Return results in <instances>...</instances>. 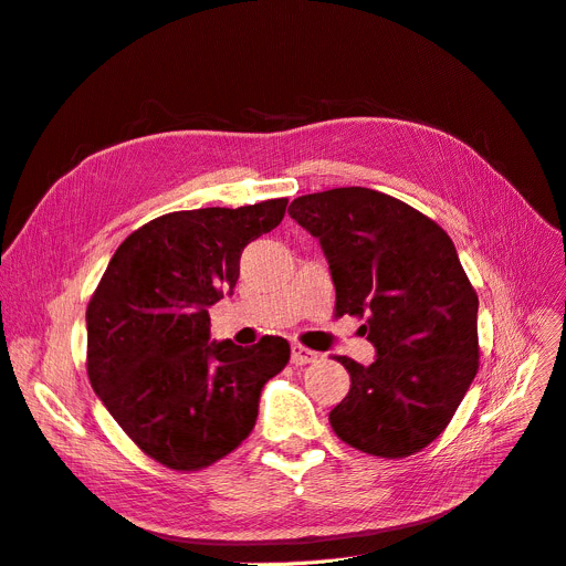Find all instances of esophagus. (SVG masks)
Segmentation results:
<instances>
[{"label":"esophagus","mask_w":566,"mask_h":566,"mask_svg":"<svg viewBox=\"0 0 566 566\" xmlns=\"http://www.w3.org/2000/svg\"><path fill=\"white\" fill-rule=\"evenodd\" d=\"M318 358L316 352L306 349L302 345H293V352H290V361H293L295 366H306V364H314Z\"/></svg>","instance_id":"1"}]
</instances>
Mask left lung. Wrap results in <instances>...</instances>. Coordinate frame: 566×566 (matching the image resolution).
Here are the masks:
<instances>
[{"instance_id": "left-lung-1", "label": "left lung", "mask_w": 566, "mask_h": 566, "mask_svg": "<svg viewBox=\"0 0 566 566\" xmlns=\"http://www.w3.org/2000/svg\"><path fill=\"white\" fill-rule=\"evenodd\" d=\"M302 229L318 238L335 283V314L366 318L370 366L337 356L352 387L331 410L349 447L406 458L451 422L479 368V300L437 221L373 188L295 198Z\"/></svg>"}]
</instances>
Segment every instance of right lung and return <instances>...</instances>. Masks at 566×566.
I'll list each match as a JSON object with an SVG mask.
<instances>
[{
	"instance_id": "right-lung-1",
	"label": "right lung",
	"mask_w": 566,
	"mask_h": 566,
	"mask_svg": "<svg viewBox=\"0 0 566 566\" xmlns=\"http://www.w3.org/2000/svg\"><path fill=\"white\" fill-rule=\"evenodd\" d=\"M287 198L169 212L129 233L87 306V375L148 458L193 472L252 432L262 387L290 361L283 337L210 342L248 243L281 224Z\"/></svg>"
}]
</instances>
